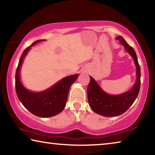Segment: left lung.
<instances>
[{"label": "left lung", "instance_id": "obj_1", "mask_svg": "<svg viewBox=\"0 0 155 155\" xmlns=\"http://www.w3.org/2000/svg\"><path fill=\"white\" fill-rule=\"evenodd\" d=\"M115 39L124 46L125 51L134 61L136 67V80L130 90L117 95H111L104 91L97 81L90 76V81L87 87L89 104L94 112L105 117L117 116L127 111L137 98L140 89V67L135 50L128 45L122 36H117Z\"/></svg>", "mask_w": 155, "mask_h": 155}]
</instances>
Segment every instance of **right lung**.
<instances>
[{"label": "right lung", "instance_id": "1", "mask_svg": "<svg viewBox=\"0 0 155 155\" xmlns=\"http://www.w3.org/2000/svg\"><path fill=\"white\" fill-rule=\"evenodd\" d=\"M45 40H37L23 51L15 72V91L21 103L31 114L40 117H49L59 114L64 109L68 91L72 83L77 79L78 74L63 78L44 91L35 92L26 88L20 80V70L23 61L31 47Z\"/></svg>", "mask_w": 155, "mask_h": 155}]
</instances>
